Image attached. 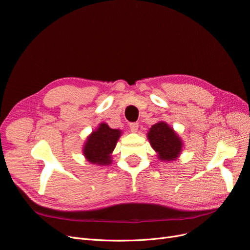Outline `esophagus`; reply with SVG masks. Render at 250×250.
Wrapping results in <instances>:
<instances>
[{
    "instance_id": "obj_1",
    "label": "esophagus",
    "mask_w": 250,
    "mask_h": 250,
    "mask_svg": "<svg viewBox=\"0 0 250 250\" xmlns=\"http://www.w3.org/2000/svg\"><path fill=\"white\" fill-rule=\"evenodd\" d=\"M129 127H130V130L132 132H137L139 129V123H130Z\"/></svg>"
}]
</instances>
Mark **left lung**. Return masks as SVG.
Masks as SVG:
<instances>
[{
  "label": "left lung",
  "mask_w": 250,
  "mask_h": 250,
  "mask_svg": "<svg viewBox=\"0 0 250 250\" xmlns=\"http://www.w3.org/2000/svg\"><path fill=\"white\" fill-rule=\"evenodd\" d=\"M148 140L161 161H175L183 150V141L167 123L158 122L149 129Z\"/></svg>",
  "instance_id": "left-lung-1"
}]
</instances>
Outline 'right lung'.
Wrapping results in <instances>:
<instances>
[{
	"mask_svg": "<svg viewBox=\"0 0 250 250\" xmlns=\"http://www.w3.org/2000/svg\"><path fill=\"white\" fill-rule=\"evenodd\" d=\"M121 135V130L112 129L106 123H101L90 133L83 146V155L94 165L107 166L111 164V153Z\"/></svg>",
	"mask_w": 250,
	"mask_h": 250,
	"instance_id": "obj_1",
	"label": "right lung"
}]
</instances>
